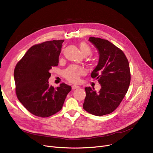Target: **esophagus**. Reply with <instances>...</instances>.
<instances>
[{
  "mask_svg": "<svg viewBox=\"0 0 153 153\" xmlns=\"http://www.w3.org/2000/svg\"><path fill=\"white\" fill-rule=\"evenodd\" d=\"M79 88V86H78V85H73L72 86V89H78V88Z\"/></svg>",
  "mask_w": 153,
  "mask_h": 153,
  "instance_id": "esophagus-1",
  "label": "esophagus"
}]
</instances>
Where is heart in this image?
I'll use <instances>...</instances> for the list:
<instances>
[{"label":"heart","instance_id":"1","mask_svg":"<svg viewBox=\"0 0 153 153\" xmlns=\"http://www.w3.org/2000/svg\"><path fill=\"white\" fill-rule=\"evenodd\" d=\"M79 48L81 53L85 56H88L91 54L90 47L85 43H81L79 44ZM83 73V70L80 67L75 65H70L64 71V77L71 82L78 81L79 79V76Z\"/></svg>","mask_w":153,"mask_h":153}]
</instances>
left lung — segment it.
<instances>
[{
    "mask_svg": "<svg viewBox=\"0 0 153 153\" xmlns=\"http://www.w3.org/2000/svg\"><path fill=\"white\" fill-rule=\"evenodd\" d=\"M89 41L99 54L98 64L91 76L98 79L101 88L97 92L94 88H85L83 108L100 116L112 113L119 106L130 85V68L123 51L110 42L92 37Z\"/></svg>",
    "mask_w": 153,
    "mask_h": 153,
    "instance_id": "1",
    "label": "left lung"
}]
</instances>
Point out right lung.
<instances>
[{
  "instance_id": "add662e5",
  "label": "right lung",
  "mask_w": 153,
  "mask_h": 153,
  "mask_svg": "<svg viewBox=\"0 0 153 153\" xmlns=\"http://www.w3.org/2000/svg\"><path fill=\"white\" fill-rule=\"evenodd\" d=\"M64 41H47L32 46L15 67L17 97L23 106L36 116L48 117L60 111L72 89L65 83L54 88L48 81L50 70L58 65Z\"/></svg>"
}]
</instances>
